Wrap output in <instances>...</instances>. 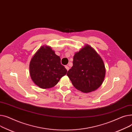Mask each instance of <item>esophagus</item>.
I'll use <instances>...</instances> for the list:
<instances>
[{"mask_svg":"<svg viewBox=\"0 0 132 132\" xmlns=\"http://www.w3.org/2000/svg\"><path fill=\"white\" fill-rule=\"evenodd\" d=\"M65 69L67 70V71H68L69 70V67H68V66H65Z\"/></svg>","mask_w":132,"mask_h":132,"instance_id":"esophagus-1","label":"esophagus"}]
</instances>
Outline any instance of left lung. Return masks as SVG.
<instances>
[{
  "label": "left lung",
  "mask_w": 132,
  "mask_h": 132,
  "mask_svg": "<svg viewBox=\"0 0 132 132\" xmlns=\"http://www.w3.org/2000/svg\"><path fill=\"white\" fill-rule=\"evenodd\" d=\"M67 75L76 88L83 93H89L102 84L105 68L103 60L95 50L85 45L75 54L73 66Z\"/></svg>",
  "instance_id": "1"
}]
</instances>
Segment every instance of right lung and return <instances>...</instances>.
Returning a JSON list of instances; mask_svg holds the SVG:
<instances>
[{"instance_id":"obj_1","label":"right lung","mask_w":132,"mask_h":132,"mask_svg":"<svg viewBox=\"0 0 132 132\" xmlns=\"http://www.w3.org/2000/svg\"><path fill=\"white\" fill-rule=\"evenodd\" d=\"M31 78L40 88H52L67 73V70L61 64V59L50 46H41L31 59L29 64Z\"/></svg>"}]
</instances>
